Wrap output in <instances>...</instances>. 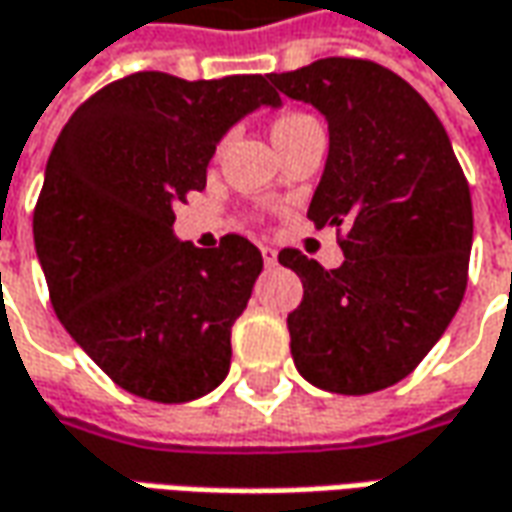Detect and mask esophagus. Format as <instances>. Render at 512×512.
I'll list each match as a JSON object with an SVG mask.
<instances>
[{"label": "esophagus", "mask_w": 512, "mask_h": 512, "mask_svg": "<svg viewBox=\"0 0 512 512\" xmlns=\"http://www.w3.org/2000/svg\"><path fill=\"white\" fill-rule=\"evenodd\" d=\"M260 255H263V263L272 269V266H277V249H272V246H263L260 249Z\"/></svg>", "instance_id": "1"}]
</instances>
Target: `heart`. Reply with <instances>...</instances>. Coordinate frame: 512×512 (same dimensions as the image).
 <instances>
[{
    "mask_svg": "<svg viewBox=\"0 0 512 512\" xmlns=\"http://www.w3.org/2000/svg\"><path fill=\"white\" fill-rule=\"evenodd\" d=\"M311 121H314V118H309V115H303V113H294V115H286V118H280L272 130L274 144H277V141H283V138L294 133V130H300V127L311 124Z\"/></svg>",
    "mask_w": 512,
    "mask_h": 512,
    "instance_id": "obj_1",
    "label": "heart"
}]
</instances>
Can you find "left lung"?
I'll return each mask as SVG.
<instances>
[{"mask_svg":"<svg viewBox=\"0 0 512 512\" xmlns=\"http://www.w3.org/2000/svg\"><path fill=\"white\" fill-rule=\"evenodd\" d=\"M272 84L328 118L309 221L334 226L345 255L340 269L300 249L277 255L303 280L291 357L323 391L374 394L425 360L465 297L470 186L431 104L394 70L331 56Z\"/></svg>","mask_w":512,"mask_h":512,"instance_id":"1","label":"left lung"}]
</instances>
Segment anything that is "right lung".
I'll use <instances>...</instances> for the list:
<instances>
[{"mask_svg": "<svg viewBox=\"0 0 512 512\" xmlns=\"http://www.w3.org/2000/svg\"><path fill=\"white\" fill-rule=\"evenodd\" d=\"M260 104L272 76L186 81L144 70L110 81L64 124L33 209L36 255L56 317L135 397L189 402L229 374L232 323L263 269L243 235L195 249L175 206L206 186L221 135Z\"/></svg>", "mask_w": 512, "mask_h": 512, "instance_id": "add662e5", "label": "right lung"}]
</instances>
